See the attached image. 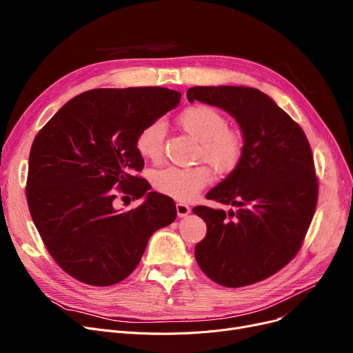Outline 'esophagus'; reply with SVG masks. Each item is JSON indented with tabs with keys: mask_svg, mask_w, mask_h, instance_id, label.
Returning a JSON list of instances; mask_svg holds the SVG:
<instances>
[{
	"mask_svg": "<svg viewBox=\"0 0 353 353\" xmlns=\"http://www.w3.org/2000/svg\"><path fill=\"white\" fill-rule=\"evenodd\" d=\"M176 210H177V216L179 217H184V216H188L190 213L192 209L188 205H184V203H177Z\"/></svg>",
	"mask_w": 353,
	"mask_h": 353,
	"instance_id": "obj_1",
	"label": "esophagus"
}]
</instances>
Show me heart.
Segmentation results:
<instances>
[{"label": "heart", "mask_w": 353, "mask_h": 353, "mask_svg": "<svg viewBox=\"0 0 353 353\" xmlns=\"http://www.w3.org/2000/svg\"><path fill=\"white\" fill-rule=\"evenodd\" d=\"M177 124L184 133L197 141L196 159L208 163L219 174L233 172L242 160L245 141L236 128L228 127L226 117L210 105H190L177 117ZM165 127L153 121L143 127L137 136V150L148 160H159L163 154ZM212 180L210 170L205 165L190 169L169 167L153 176L154 188L179 201L194 199Z\"/></svg>", "instance_id": "1"}]
</instances>
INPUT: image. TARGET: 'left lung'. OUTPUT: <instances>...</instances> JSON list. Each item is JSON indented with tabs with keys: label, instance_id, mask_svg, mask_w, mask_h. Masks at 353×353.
<instances>
[{
	"label": "left lung",
	"instance_id": "8db88e82",
	"mask_svg": "<svg viewBox=\"0 0 353 353\" xmlns=\"http://www.w3.org/2000/svg\"><path fill=\"white\" fill-rule=\"evenodd\" d=\"M188 100L228 111L245 140L236 169L206 194L236 210L193 209L208 226L196 245V261L226 288L268 279L299 252L316 209L310 144L301 125L257 88L192 87Z\"/></svg>",
	"mask_w": 353,
	"mask_h": 353
}]
</instances>
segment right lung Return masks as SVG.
Here are the masks:
<instances>
[{
    "label": "right lung",
    "instance_id": "right-lung-1",
    "mask_svg": "<svg viewBox=\"0 0 353 353\" xmlns=\"http://www.w3.org/2000/svg\"><path fill=\"white\" fill-rule=\"evenodd\" d=\"M180 97L163 87L90 90L35 136L28 209L47 250L74 279L92 286L121 282L137 268L150 236L174 221V201L148 192L150 184L136 176L144 165L136 141ZM119 195H144L145 201L123 214L115 209Z\"/></svg>",
    "mask_w": 353,
    "mask_h": 353
}]
</instances>
